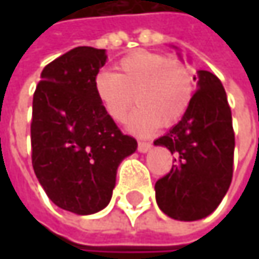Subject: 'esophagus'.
<instances>
[{
	"mask_svg": "<svg viewBox=\"0 0 259 259\" xmlns=\"http://www.w3.org/2000/svg\"><path fill=\"white\" fill-rule=\"evenodd\" d=\"M150 148H151V144H150V142H144V141H139V142H138V150H139L141 153H147Z\"/></svg>",
	"mask_w": 259,
	"mask_h": 259,
	"instance_id": "1",
	"label": "esophagus"
}]
</instances>
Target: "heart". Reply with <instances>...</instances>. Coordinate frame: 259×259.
Here are the masks:
<instances>
[{
  "mask_svg": "<svg viewBox=\"0 0 259 259\" xmlns=\"http://www.w3.org/2000/svg\"><path fill=\"white\" fill-rule=\"evenodd\" d=\"M115 69L117 73L100 70L93 80L94 94L111 120L124 121L136 100L139 105L130 115L129 129L147 135L159 124L174 126L187 112L193 75L184 61L136 51L123 57Z\"/></svg>",
  "mask_w": 259,
  "mask_h": 259,
  "instance_id": "heart-1",
  "label": "heart"
}]
</instances>
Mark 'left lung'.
Listing matches in <instances>:
<instances>
[{
	"label": "left lung",
	"instance_id": "obj_1",
	"mask_svg": "<svg viewBox=\"0 0 259 259\" xmlns=\"http://www.w3.org/2000/svg\"><path fill=\"white\" fill-rule=\"evenodd\" d=\"M187 112L154 145L176 156L171 171L156 181L159 208L177 221L211 214L233 180L234 138L231 108L219 78L199 70Z\"/></svg>",
	"mask_w": 259,
	"mask_h": 259
}]
</instances>
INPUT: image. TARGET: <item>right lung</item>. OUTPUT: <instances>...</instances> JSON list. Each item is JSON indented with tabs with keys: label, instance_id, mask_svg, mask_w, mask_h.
<instances>
[{
	"label": "right lung",
	"instance_id": "1",
	"mask_svg": "<svg viewBox=\"0 0 259 259\" xmlns=\"http://www.w3.org/2000/svg\"><path fill=\"white\" fill-rule=\"evenodd\" d=\"M105 63V49L75 48L43 69L32 97L34 172L55 205L76 214L109 204L117 168L138 147L94 94L93 80Z\"/></svg>",
	"mask_w": 259,
	"mask_h": 259
}]
</instances>
